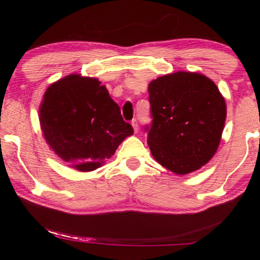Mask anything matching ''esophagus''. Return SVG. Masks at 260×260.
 I'll list each match as a JSON object with an SVG mask.
<instances>
[{"label": "esophagus", "mask_w": 260, "mask_h": 260, "mask_svg": "<svg viewBox=\"0 0 260 260\" xmlns=\"http://www.w3.org/2000/svg\"><path fill=\"white\" fill-rule=\"evenodd\" d=\"M132 127H133V131L134 132H138V122H137V120H133L132 121Z\"/></svg>", "instance_id": "34e87169"}]
</instances>
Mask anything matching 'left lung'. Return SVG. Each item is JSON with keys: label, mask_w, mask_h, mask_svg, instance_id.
Wrapping results in <instances>:
<instances>
[{"label": "left lung", "mask_w": 260, "mask_h": 260, "mask_svg": "<svg viewBox=\"0 0 260 260\" xmlns=\"http://www.w3.org/2000/svg\"><path fill=\"white\" fill-rule=\"evenodd\" d=\"M151 127L148 145L161 166L187 175L208 164L219 148L226 120V103L210 78L176 72L148 86Z\"/></svg>", "instance_id": "obj_1"}]
</instances>
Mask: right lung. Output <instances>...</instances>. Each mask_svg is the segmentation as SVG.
Masks as SVG:
<instances>
[{"instance_id":"1","label":"right lung","mask_w":260,"mask_h":260,"mask_svg":"<svg viewBox=\"0 0 260 260\" xmlns=\"http://www.w3.org/2000/svg\"><path fill=\"white\" fill-rule=\"evenodd\" d=\"M39 121L50 149L83 172L100 168L133 134L106 86L80 74L66 76L46 89Z\"/></svg>"}]
</instances>
